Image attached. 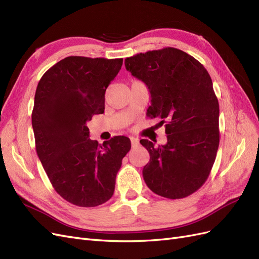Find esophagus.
I'll use <instances>...</instances> for the list:
<instances>
[{
  "label": "esophagus",
  "mask_w": 259,
  "mask_h": 259,
  "mask_svg": "<svg viewBox=\"0 0 259 259\" xmlns=\"http://www.w3.org/2000/svg\"><path fill=\"white\" fill-rule=\"evenodd\" d=\"M131 143H132V147H137L139 144V140L135 137H131Z\"/></svg>",
  "instance_id": "obj_1"
}]
</instances>
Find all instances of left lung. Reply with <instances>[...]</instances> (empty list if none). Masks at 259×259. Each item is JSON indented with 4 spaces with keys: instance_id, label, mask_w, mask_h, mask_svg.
<instances>
[{
    "instance_id": "left-lung-1",
    "label": "left lung",
    "mask_w": 259,
    "mask_h": 259,
    "mask_svg": "<svg viewBox=\"0 0 259 259\" xmlns=\"http://www.w3.org/2000/svg\"><path fill=\"white\" fill-rule=\"evenodd\" d=\"M125 68L148 86L147 115L165 123V145L140 140L150 154L145 183L161 197L186 198L206 182L219 146V105L210 76L201 62L174 48L127 57Z\"/></svg>"
}]
</instances>
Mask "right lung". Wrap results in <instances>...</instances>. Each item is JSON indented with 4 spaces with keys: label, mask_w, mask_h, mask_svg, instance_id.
I'll return each instance as SVG.
<instances>
[{
    "label": "right lung",
    "mask_w": 259,
    "mask_h": 259,
    "mask_svg": "<svg viewBox=\"0 0 259 259\" xmlns=\"http://www.w3.org/2000/svg\"><path fill=\"white\" fill-rule=\"evenodd\" d=\"M123 58L69 56L37 84L32 127L38 159L61 198L95 207L110 199L131 140L115 136L103 145L90 139L88 122L104 113L105 93Z\"/></svg>",
    "instance_id": "1"
}]
</instances>
